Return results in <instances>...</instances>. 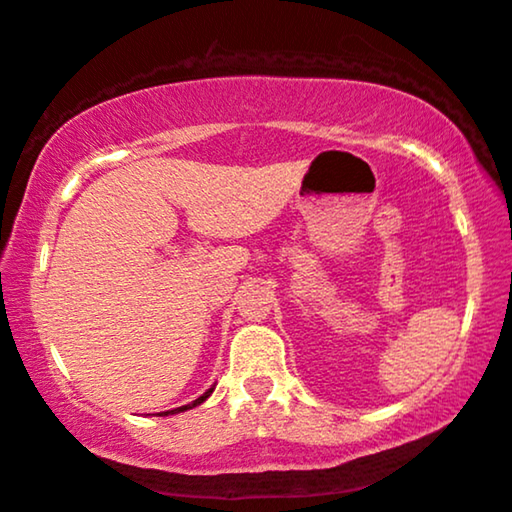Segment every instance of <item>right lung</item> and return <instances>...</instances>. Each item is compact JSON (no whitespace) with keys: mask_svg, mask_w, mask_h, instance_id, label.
I'll return each mask as SVG.
<instances>
[{"mask_svg":"<svg viewBox=\"0 0 512 512\" xmlns=\"http://www.w3.org/2000/svg\"><path fill=\"white\" fill-rule=\"evenodd\" d=\"M212 392H214V387H209L205 394L202 396H198L196 401H191L189 405H182V408H175V410H166V412H159V417H168V415H177V412H184V410H191V408H196V405H200L202 401H207L209 396H212Z\"/></svg>","mask_w":512,"mask_h":512,"instance_id":"right-lung-1","label":"right lung"}]
</instances>
